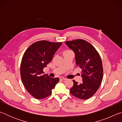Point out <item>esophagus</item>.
<instances>
[{
  "instance_id": "obj_1",
  "label": "esophagus",
  "mask_w": 122,
  "mask_h": 122,
  "mask_svg": "<svg viewBox=\"0 0 122 122\" xmlns=\"http://www.w3.org/2000/svg\"><path fill=\"white\" fill-rule=\"evenodd\" d=\"M60 79L61 80H63V81H65V80H67V78H65V77H60Z\"/></svg>"
}]
</instances>
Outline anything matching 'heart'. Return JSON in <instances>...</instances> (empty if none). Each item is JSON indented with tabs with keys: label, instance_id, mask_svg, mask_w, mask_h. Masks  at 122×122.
I'll return each mask as SVG.
<instances>
[{
	"label": "heart",
	"instance_id": "1",
	"mask_svg": "<svg viewBox=\"0 0 122 122\" xmlns=\"http://www.w3.org/2000/svg\"><path fill=\"white\" fill-rule=\"evenodd\" d=\"M69 51H69V50H66V51H64V52H63V54H64L66 53H67V52H69Z\"/></svg>",
	"mask_w": 122,
	"mask_h": 122
}]
</instances>
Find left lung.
I'll return each instance as SVG.
<instances>
[{
	"instance_id": "left-lung-1",
	"label": "left lung",
	"mask_w": 122,
	"mask_h": 122,
	"mask_svg": "<svg viewBox=\"0 0 122 122\" xmlns=\"http://www.w3.org/2000/svg\"><path fill=\"white\" fill-rule=\"evenodd\" d=\"M65 43L74 51L76 65L82 69L83 82L78 84L73 80L70 92L78 98L87 100L96 93L102 83L103 69L101 56L95 48L84 40L77 39Z\"/></svg>"
}]
</instances>
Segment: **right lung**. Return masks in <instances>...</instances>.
<instances>
[{
    "mask_svg": "<svg viewBox=\"0 0 122 122\" xmlns=\"http://www.w3.org/2000/svg\"><path fill=\"white\" fill-rule=\"evenodd\" d=\"M62 43L42 40L33 43L26 49L20 65V75L26 90L36 99L50 96L59 78L44 74L43 69L50 62Z\"/></svg>",
    "mask_w": 122,
    "mask_h": 122,
    "instance_id": "add662e5",
    "label": "right lung"
}]
</instances>
